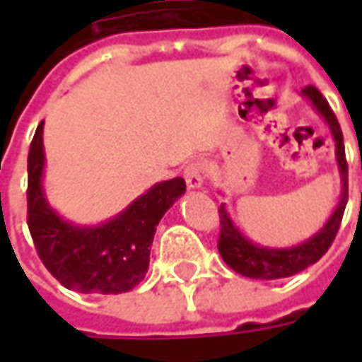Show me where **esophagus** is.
<instances>
[{
    "label": "esophagus",
    "instance_id": "obj_1",
    "mask_svg": "<svg viewBox=\"0 0 362 362\" xmlns=\"http://www.w3.org/2000/svg\"><path fill=\"white\" fill-rule=\"evenodd\" d=\"M184 178H186V184L188 188L197 189L204 186V165L202 163H189L186 168H184Z\"/></svg>",
    "mask_w": 362,
    "mask_h": 362
}]
</instances>
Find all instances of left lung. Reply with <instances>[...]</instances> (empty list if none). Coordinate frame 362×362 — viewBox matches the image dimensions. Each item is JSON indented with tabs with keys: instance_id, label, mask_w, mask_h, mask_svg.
I'll use <instances>...</instances> for the list:
<instances>
[{
	"instance_id": "left-lung-1",
	"label": "left lung",
	"mask_w": 362,
	"mask_h": 362,
	"mask_svg": "<svg viewBox=\"0 0 362 362\" xmlns=\"http://www.w3.org/2000/svg\"><path fill=\"white\" fill-rule=\"evenodd\" d=\"M303 95L312 103L322 118L326 119V124L332 129L335 141V158L339 166V176H341V197L339 204L332 213V217L327 219L324 227L318 233L310 236L308 240L291 246V248H267V246H258L235 227V223L227 213L225 204L219 207L221 219V235H219V254L225 259L230 269L240 273L244 277L250 279H281V277H291L295 273L303 272L312 264H316L334 243L335 235L341 225L343 211L347 205V160H345V145H343V134L339 122L335 118L334 110L329 108L327 100L322 96L316 87H306L303 89ZM362 168V165H361Z\"/></svg>"
}]
</instances>
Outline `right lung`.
Here are the masks:
<instances>
[{
	"label": "right lung",
	"instance_id": "1",
	"mask_svg": "<svg viewBox=\"0 0 362 362\" xmlns=\"http://www.w3.org/2000/svg\"><path fill=\"white\" fill-rule=\"evenodd\" d=\"M44 122L28 149L27 223L46 269L77 293L118 295L139 285L149 269L158 221L186 192L184 178L155 184L114 219L98 227H79L52 209L42 189Z\"/></svg>",
	"mask_w": 362,
	"mask_h": 362
}]
</instances>
